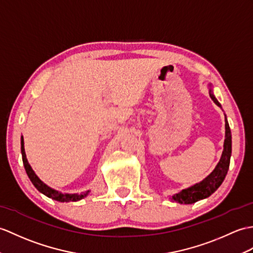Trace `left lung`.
<instances>
[{"instance_id": "1", "label": "left lung", "mask_w": 253, "mask_h": 253, "mask_svg": "<svg viewBox=\"0 0 253 253\" xmlns=\"http://www.w3.org/2000/svg\"><path fill=\"white\" fill-rule=\"evenodd\" d=\"M209 95L210 98L213 100V102L221 108V104L218 100L215 99L212 89H211V84L209 85ZM231 154H232V134L231 129L228 126L227 120L225 117V140L224 145H223V152L221 160L218 163V165L214 168V170L211 172L206 179H204L199 183L193 185L189 189L182 190L180 193L175 194L172 196L174 202L179 204H194L201 199L209 197L211 194L214 193L218 187L222 184L224 181L225 175L227 173L228 167H230V161H231Z\"/></svg>"}]
</instances>
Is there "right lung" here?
<instances>
[{"label":"right lung","mask_w":253,"mask_h":253,"mask_svg":"<svg viewBox=\"0 0 253 253\" xmlns=\"http://www.w3.org/2000/svg\"><path fill=\"white\" fill-rule=\"evenodd\" d=\"M21 154H22L23 166H25L26 172L28 174L29 179L31 180L33 185L47 197L52 198V199H55V201L61 202V203H64V202L69 203V202H78V201H80V199L86 197L88 195V193H89V191H87V192H84L82 194H63V193L58 192L54 189H51V187H49L48 185H46L43 181H41L38 175L35 174V172L33 171V169L31 168L30 164H29V162L27 160L26 152H25V143H23V137H21Z\"/></svg>","instance_id":"obj_1"}]
</instances>
